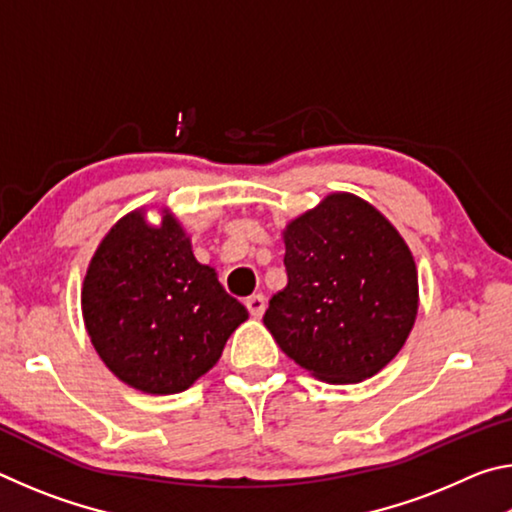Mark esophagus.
Wrapping results in <instances>:
<instances>
[{
    "label": "esophagus",
    "instance_id": "34e87169",
    "mask_svg": "<svg viewBox=\"0 0 512 512\" xmlns=\"http://www.w3.org/2000/svg\"><path fill=\"white\" fill-rule=\"evenodd\" d=\"M246 307L250 311V316L262 318V314L266 311V298L262 296V293H255V296L246 298Z\"/></svg>",
    "mask_w": 512,
    "mask_h": 512
}]
</instances>
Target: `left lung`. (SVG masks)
Here are the masks:
<instances>
[{"label":"left lung","mask_w":512,"mask_h":512,"mask_svg":"<svg viewBox=\"0 0 512 512\" xmlns=\"http://www.w3.org/2000/svg\"><path fill=\"white\" fill-rule=\"evenodd\" d=\"M284 246L287 287L264 314L282 352L329 384L377 375L418 314L404 239L366 201L332 194L289 223Z\"/></svg>","instance_id":"8db88e82"}]
</instances>
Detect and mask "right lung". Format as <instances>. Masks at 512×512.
<instances>
[{"mask_svg": "<svg viewBox=\"0 0 512 512\" xmlns=\"http://www.w3.org/2000/svg\"><path fill=\"white\" fill-rule=\"evenodd\" d=\"M81 305L103 363L151 395L192 386L248 318L214 268L196 262L171 214L153 228L133 212L108 232L85 275Z\"/></svg>", "mask_w": 512, "mask_h": 512, "instance_id": "right-lung-1", "label": "right lung"}]
</instances>
